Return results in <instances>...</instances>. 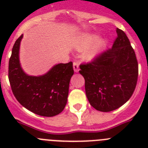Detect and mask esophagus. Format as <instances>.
<instances>
[{"mask_svg":"<svg viewBox=\"0 0 148 148\" xmlns=\"http://www.w3.org/2000/svg\"><path fill=\"white\" fill-rule=\"evenodd\" d=\"M73 70L75 73H78L79 71V65L77 62H74L73 63Z\"/></svg>","mask_w":148,"mask_h":148,"instance_id":"1","label":"esophagus"}]
</instances>
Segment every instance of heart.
I'll use <instances>...</instances> for the list:
<instances>
[{
	"instance_id": "b5f03b06",
	"label": "heart",
	"mask_w": 148,
	"mask_h": 148,
	"mask_svg": "<svg viewBox=\"0 0 148 148\" xmlns=\"http://www.w3.org/2000/svg\"><path fill=\"white\" fill-rule=\"evenodd\" d=\"M100 35L96 33H82L78 37L75 43V49L83 51L84 59L90 61L99 56L107 47L108 40L99 38Z\"/></svg>"
}]
</instances>
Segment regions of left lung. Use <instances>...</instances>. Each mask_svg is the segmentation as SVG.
Wrapping results in <instances>:
<instances>
[{
  "label": "left lung",
  "instance_id": "8db88e82",
  "mask_svg": "<svg viewBox=\"0 0 148 148\" xmlns=\"http://www.w3.org/2000/svg\"><path fill=\"white\" fill-rule=\"evenodd\" d=\"M116 33L111 49L92 62L80 66L87 99L101 112L115 110L125 104L136 86L138 62L135 52L122 30L117 28Z\"/></svg>",
  "mask_w": 148,
  "mask_h": 148
}]
</instances>
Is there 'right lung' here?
Instances as JSON below:
<instances>
[{"label":"right lung","instance_id":"add662e5","mask_svg":"<svg viewBox=\"0 0 148 148\" xmlns=\"http://www.w3.org/2000/svg\"><path fill=\"white\" fill-rule=\"evenodd\" d=\"M22 34L13 46L9 62V80L18 102L35 114L52 117L59 114L67 102L73 63L55 64L44 75H30L20 63Z\"/></svg>","mask_w":148,"mask_h":148}]
</instances>
